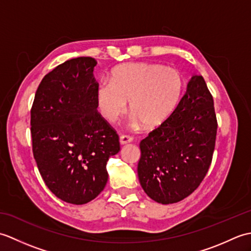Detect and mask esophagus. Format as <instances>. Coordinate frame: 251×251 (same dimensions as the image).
I'll list each match as a JSON object with an SVG mask.
<instances>
[{
    "mask_svg": "<svg viewBox=\"0 0 251 251\" xmlns=\"http://www.w3.org/2000/svg\"><path fill=\"white\" fill-rule=\"evenodd\" d=\"M132 141V138L129 136H126V135H123L120 137V142L122 146L127 145V143H130Z\"/></svg>",
    "mask_w": 251,
    "mask_h": 251,
    "instance_id": "obj_1",
    "label": "esophagus"
}]
</instances>
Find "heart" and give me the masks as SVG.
Wrapping results in <instances>:
<instances>
[{
	"label": "heart",
	"mask_w": 251,
	"mask_h": 251,
	"mask_svg": "<svg viewBox=\"0 0 251 251\" xmlns=\"http://www.w3.org/2000/svg\"><path fill=\"white\" fill-rule=\"evenodd\" d=\"M183 77L175 68L158 63L134 62L115 68L111 82H101L96 92L100 113L113 123L124 114L129 101L132 122L142 123L146 128L163 125L181 98Z\"/></svg>",
	"instance_id": "1"
}]
</instances>
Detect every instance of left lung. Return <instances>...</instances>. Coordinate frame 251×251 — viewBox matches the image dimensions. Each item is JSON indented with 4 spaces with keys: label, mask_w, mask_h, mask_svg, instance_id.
Listing matches in <instances>:
<instances>
[{
    "label": "left lung",
    "mask_w": 251,
    "mask_h": 251,
    "mask_svg": "<svg viewBox=\"0 0 251 251\" xmlns=\"http://www.w3.org/2000/svg\"><path fill=\"white\" fill-rule=\"evenodd\" d=\"M217 127L205 79L193 75L174 113L140 142L138 177L150 199L174 204L199 188L211 164Z\"/></svg>",
    "instance_id": "obj_1"
}]
</instances>
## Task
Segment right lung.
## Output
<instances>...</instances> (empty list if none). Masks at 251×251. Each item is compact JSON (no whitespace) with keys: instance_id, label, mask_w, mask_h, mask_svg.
Segmentation results:
<instances>
[{"instance_id":"1","label":"right lung","mask_w":251,"mask_h":251,"mask_svg":"<svg viewBox=\"0 0 251 251\" xmlns=\"http://www.w3.org/2000/svg\"><path fill=\"white\" fill-rule=\"evenodd\" d=\"M97 65L77 57L42 79L31 109L33 156L52 194L83 205L96 199L108 181L106 162L120 152V141L97 111Z\"/></svg>"}]
</instances>
